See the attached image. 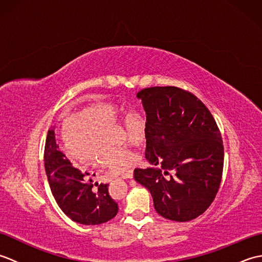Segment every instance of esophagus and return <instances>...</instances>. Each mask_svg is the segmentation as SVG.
<instances>
[{"label": "esophagus", "instance_id": "obj_1", "mask_svg": "<svg viewBox=\"0 0 262 262\" xmlns=\"http://www.w3.org/2000/svg\"><path fill=\"white\" fill-rule=\"evenodd\" d=\"M134 177V171L133 170H129V171H127L126 173H124L121 176V178L122 179H132V178Z\"/></svg>", "mask_w": 262, "mask_h": 262}]
</instances>
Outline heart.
I'll return each mask as SVG.
<instances>
[{
  "label": "heart",
  "instance_id": "obj_1",
  "mask_svg": "<svg viewBox=\"0 0 262 262\" xmlns=\"http://www.w3.org/2000/svg\"><path fill=\"white\" fill-rule=\"evenodd\" d=\"M124 111L109 102H92L82 105L77 113L63 117L59 133L66 153L79 164L100 165L116 173L141 163L138 154L126 148L113 146L114 136L109 129L118 128ZM126 137L132 146H141L147 138V122L140 114H133L126 120Z\"/></svg>",
  "mask_w": 262,
  "mask_h": 262
}]
</instances>
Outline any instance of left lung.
<instances>
[{"label": "left lung", "mask_w": 262, "mask_h": 262, "mask_svg": "<svg viewBox=\"0 0 262 262\" xmlns=\"http://www.w3.org/2000/svg\"><path fill=\"white\" fill-rule=\"evenodd\" d=\"M43 161L53 196L72 221L84 225H99L118 213V204L110 197L108 185H93L91 178L88 179V172H81L71 164L58 149L54 129L47 133Z\"/></svg>", "instance_id": "1"}]
</instances>
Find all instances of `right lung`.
I'll use <instances>...</instances> for the list:
<instances>
[{"label": "right lung", "instance_id": "1", "mask_svg": "<svg viewBox=\"0 0 262 262\" xmlns=\"http://www.w3.org/2000/svg\"><path fill=\"white\" fill-rule=\"evenodd\" d=\"M146 113L145 158L154 168L135 169L165 219H197L214 202L223 176L222 135L208 108L191 92L153 86L137 93Z\"/></svg>", "mask_w": 262, "mask_h": 262}]
</instances>
